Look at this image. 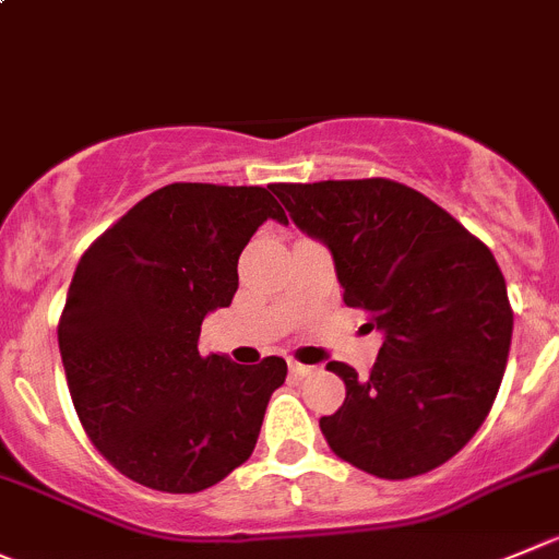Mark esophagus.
I'll return each instance as SVG.
<instances>
[{"mask_svg": "<svg viewBox=\"0 0 559 559\" xmlns=\"http://www.w3.org/2000/svg\"><path fill=\"white\" fill-rule=\"evenodd\" d=\"M288 368H290V373H294V376H307V373H312V370H316L312 365H301V362H290Z\"/></svg>", "mask_w": 559, "mask_h": 559, "instance_id": "esophagus-1", "label": "esophagus"}]
</instances>
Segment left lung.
<instances>
[{
	"mask_svg": "<svg viewBox=\"0 0 559 559\" xmlns=\"http://www.w3.org/2000/svg\"><path fill=\"white\" fill-rule=\"evenodd\" d=\"M290 222L332 252L343 301L384 334L373 370L329 362L345 401L329 448L384 480L453 459L491 412L513 312L491 249L444 209L386 178L274 183Z\"/></svg>",
	"mask_w": 559,
	"mask_h": 559,
	"instance_id": "8db88e82",
	"label": "left lung"
}]
</instances>
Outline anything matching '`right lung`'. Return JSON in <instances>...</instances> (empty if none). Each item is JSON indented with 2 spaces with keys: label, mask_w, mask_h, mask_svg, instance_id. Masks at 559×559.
<instances>
[{
  "label": "right lung",
  "mask_w": 559,
  "mask_h": 559,
  "mask_svg": "<svg viewBox=\"0 0 559 559\" xmlns=\"http://www.w3.org/2000/svg\"><path fill=\"white\" fill-rule=\"evenodd\" d=\"M288 216L263 186L169 183L111 225L73 271L57 340L79 419L117 472L197 493L252 455L288 365L203 356L205 316L230 307L238 254Z\"/></svg>",
  "instance_id": "1"
}]
</instances>
